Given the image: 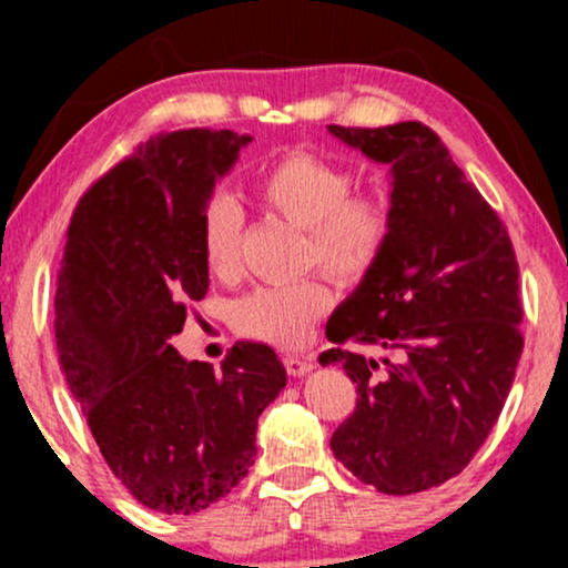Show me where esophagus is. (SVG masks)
<instances>
[{
	"label": "esophagus",
	"mask_w": 568,
	"mask_h": 568,
	"mask_svg": "<svg viewBox=\"0 0 568 568\" xmlns=\"http://www.w3.org/2000/svg\"><path fill=\"white\" fill-rule=\"evenodd\" d=\"M283 363H285V371H288L291 376H306L312 368H315L312 357H304V355H285Z\"/></svg>",
	"instance_id": "obj_1"
}]
</instances>
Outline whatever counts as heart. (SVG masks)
Listing matches in <instances>:
<instances>
[{"instance_id":"obj_1","label":"heart","mask_w":568,"mask_h":568,"mask_svg":"<svg viewBox=\"0 0 568 568\" xmlns=\"http://www.w3.org/2000/svg\"><path fill=\"white\" fill-rule=\"evenodd\" d=\"M258 202L306 232L304 262L321 264L331 277L361 280L382 256L393 232L389 200L374 192L352 194V173L312 152H288L264 168L253 184ZM243 211L230 194L207 200L200 216V245L213 275L237 270ZM323 277L288 285H258L232 310L240 336L272 347H298L312 323L328 310Z\"/></svg>"}]
</instances>
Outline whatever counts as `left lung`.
<instances>
[{
  "label": "left lung",
  "instance_id": "1",
  "mask_svg": "<svg viewBox=\"0 0 568 568\" xmlns=\"http://www.w3.org/2000/svg\"><path fill=\"white\" fill-rule=\"evenodd\" d=\"M389 168L393 232L361 285L336 306L321 355L357 384L331 438L352 475L382 494H416L470 465L510 393L524 336L518 262L491 205L422 122L328 125ZM374 343V362L344 348Z\"/></svg>",
  "mask_w": 568,
  "mask_h": 568
}]
</instances>
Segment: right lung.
I'll return each mask as SVG.
<instances>
[{
  "label": "right lung",
  "instance_id": "1",
  "mask_svg": "<svg viewBox=\"0 0 568 568\" xmlns=\"http://www.w3.org/2000/svg\"><path fill=\"white\" fill-rule=\"evenodd\" d=\"M251 141L200 128L149 139L84 192L67 232L61 371L112 473L165 515L205 510L245 478L258 416L288 382L266 344L237 342L221 371L171 344L207 293L202 207Z\"/></svg>",
  "mask_w": 568,
  "mask_h": 568
}]
</instances>
